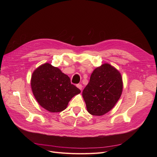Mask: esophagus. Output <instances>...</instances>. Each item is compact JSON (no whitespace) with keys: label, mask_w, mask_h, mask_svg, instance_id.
Listing matches in <instances>:
<instances>
[{"label":"esophagus","mask_w":157,"mask_h":157,"mask_svg":"<svg viewBox=\"0 0 157 157\" xmlns=\"http://www.w3.org/2000/svg\"><path fill=\"white\" fill-rule=\"evenodd\" d=\"M77 88H78L80 90H82V84H77Z\"/></svg>","instance_id":"obj_1"}]
</instances>
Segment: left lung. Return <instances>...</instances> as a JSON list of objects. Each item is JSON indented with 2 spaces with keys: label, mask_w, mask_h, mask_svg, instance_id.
Here are the masks:
<instances>
[{
  "label": "left lung",
  "mask_w": 157,
  "mask_h": 157,
  "mask_svg": "<svg viewBox=\"0 0 157 157\" xmlns=\"http://www.w3.org/2000/svg\"><path fill=\"white\" fill-rule=\"evenodd\" d=\"M123 88L119 71L109 63L95 69L82 92L88 112L101 116L111 111L121 98Z\"/></svg>",
  "instance_id": "left-lung-1"
}]
</instances>
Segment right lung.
<instances>
[{
    "label": "right lung",
    "instance_id": "1",
    "mask_svg": "<svg viewBox=\"0 0 157 157\" xmlns=\"http://www.w3.org/2000/svg\"><path fill=\"white\" fill-rule=\"evenodd\" d=\"M31 86L37 102L51 113L63 111L71 98L80 93V90L71 83L67 75L48 63L34 71Z\"/></svg>",
    "mask_w": 157,
    "mask_h": 157
}]
</instances>
